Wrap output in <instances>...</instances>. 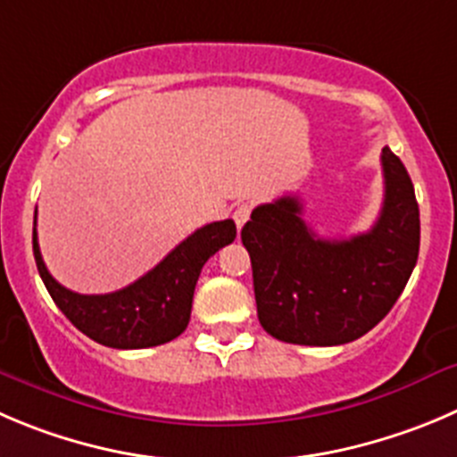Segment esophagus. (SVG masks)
Returning a JSON list of instances; mask_svg holds the SVG:
<instances>
[{
    "mask_svg": "<svg viewBox=\"0 0 457 457\" xmlns=\"http://www.w3.org/2000/svg\"><path fill=\"white\" fill-rule=\"evenodd\" d=\"M249 217H251V204H237V206L233 208V220H236L237 228H242Z\"/></svg>",
    "mask_w": 457,
    "mask_h": 457,
    "instance_id": "1",
    "label": "esophagus"
}]
</instances>
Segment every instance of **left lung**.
I'll use <instances>...</instances> for the list:
<instances>
[{
    "mask_svg": "<svg viewBox=\"0 0 457 457\" xmlns=\"http://www.w3.org/2000/svg\"><path fill=\"white\" fill-rule=\"evenodd\" d=\"M384 206L368 233L323 240L287 195L253 208L242 228L260 325L296 345H343L397 303L420 253V206L406 168L386 145Z\"/></svg>",
    "mask_w": 457,
    "mask_h": 457,
    "instance_id": "left-lung-1",
    "label": "left lung"
}]
</instances>
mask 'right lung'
<instances>
[{"label":"right lung","instance_id":"obj_1","mask_svg":"<svg viewBox=\"0 0 457 457\" xmlns=\"http://www.w3.org/2000/svg\"><path fill=\"white\" fill-rule=\"evenodd\" d=\"M236 233L233 220L202 226L132 285L96 296L76 294L51 276L42 260L36 228L33 255L54 303L82 334L116 350H141L172 341L188 328L202 267L221 246L231 245Z\"/></svg>","mask_w":457,"mask_h":457}]
</instances>
